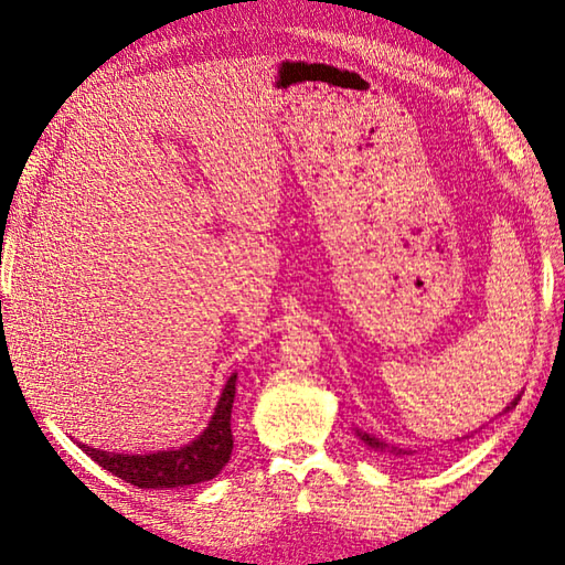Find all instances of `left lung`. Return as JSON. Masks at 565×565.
I'll list each match as a JSON object with an SVG mask.
<instances>
[{
	"label": "left lung",
	"instance_id": "1",
	"mask_svg": "<svg viewBox=\"0 0 565 565\" xmlns=\"http://www.w3.org/2000/svg\"><path fill=\"white\" fill-rule=\"evenodd\" d=\"M518 401H520V395H518V398H514L502 413L512 411V407L518 405ZM356 437L362 439L369 449H374V451H379V454H388V456H393V459H401V461L417 459V454H419L417 449H407V447H401V444H388V441L379 439L376 435H369V431H362V429H356Z\"/></svg>",
	"mask_w": 565,
	"mask_h": 565
}]
</instances>
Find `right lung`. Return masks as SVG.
I'll use <instances>...</instances> for the list:
<instances>
[{"mask_svg": "<svg viewBox=\"0 0 565 565\" xmlns=\"http://www.w3.org/2000/svg\"><path fill=\"white\" fill-rule=\"evenodd\" d=\"M235 381L237 374L225 381L218 405L209 419V427L201 435L184 444L154 454H116L92 449L87 444L77 441V447L92 456L106 471L121 478V481L138 488H186L194 483L211 481L223 471V466L231 461L233 451V431H231V413L235 401Z\"/></svg>", "mask_w": 565, "mask_h": 565, "instance_id": "right-lung-1", "label": "right lung"}]
</instances>
